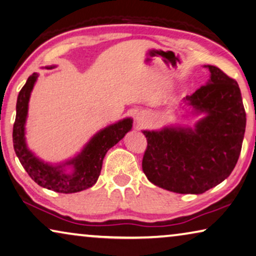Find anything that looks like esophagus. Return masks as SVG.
Instances as JSON below:
<instances>
[{
    "instance_id": "obj_1",
    "label": "esophagus",
    "mask_w": 256,
    "mask_h": 256,
    "mask_svg": "<svg viewBox=\"0 0 256 256\" xmlns=\"http://www.w3.org/2000/svg\"><path fill=\"white\" fill-rule=\"evenodd\" d=\"M138 122H139V125H141V126H142V125H144V122L141 120H138Z\"/></svg>"
}]
</instances>
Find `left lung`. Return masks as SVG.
I'll return each instance as SVG.
<instances>
[{"mask_svg": "<svg viewBox=\"0 0 256 256\" xmlns=\"http://www.w3.org/2000/svg\"><path fill=\"white\" fill-rule=\"evenodd\" d=\"M208 83L186 101L206 117L196 128L144 131L142 170L150 182L178 194H202L226 179L240 155L246 128L242 93L234 78L216 66Z\"/></svg>", "mask_w": 256, "mask_h": 256, "instance_id": "obj_1", "label": "left lung"}]
</instances>
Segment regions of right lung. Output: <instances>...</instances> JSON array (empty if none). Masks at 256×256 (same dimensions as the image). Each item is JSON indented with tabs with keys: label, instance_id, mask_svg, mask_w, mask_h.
<instances>
[{
	"label": "right lung",
	"instance_id": "add662e5",
	"mask_svg": "<svg viewBox=\"0 0 256 256\" xmlns=\"http://www.w3.org/2000/svg\"><path fill=\"white\" fill-rule=\"evenodd\" d=\"M50 70L51 67H48ZM38 75L28 77L26 84L20 90L17 100V114L14 124V148L16 155L32 179L43 188L56 192L72 194L88 189L96 184L100 176L102 160L107 152L115 146L132 128V120L125 118L118 123L101 130L92 138L83 152L66 164L52 166L43 163L26 147L25 122L28 112V101ZM64 164H70L72 169L66 172Z\"/></svg>",
	"mask_w": 256,
	"mask_h": 256
}]
</instances>
